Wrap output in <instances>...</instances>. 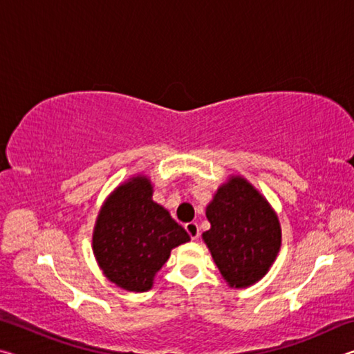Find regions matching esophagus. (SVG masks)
<instances>
[{"instance_id": "1", "label": "esophagus", "mask_w": 354, "mask_h": 354, "mask_svg": "<svg viewBox=\"0 0 354 354\" xmlns=\"http://www.w3.org/2000/svg\"><path fill=\"white\" fill-rule=\"evenodd\" d=\"M185 231H187V234L190 236L192 241H196V239L200 237V227L196 221H190V223H185Z\"/></svg>"}]
</instances>
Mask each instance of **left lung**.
<instances>
[{
    "label": "left lung",
    "instance_id": "obj_1",
    "mask_svg": "<svg viewBox=\"0 0 354 354\" xmlns=\"http://www.w3.org/2000/svg\"><path fill=\"white\" fill-rule=\"evenodd\" d=\"M206 245L226 283L247 287L268 272L281 247L277 215L253 185L232 178L206 207Z\"/></svg>",
    "mask_w": 354,
    "mask_h": 354
}]
</instances>
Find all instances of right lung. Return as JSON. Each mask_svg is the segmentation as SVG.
Wrapping results in <instances>:
<instances>
[{"label":"right lung","instance_id":"1","mask_svg":"<svg viewBox=\"0 0 354 354\" xmlns=\"http://www.w3.org/2000/svg\"><path fill=\"white\" fill-rule=\"evenodd\" d=\"M151 195L147 178L120 185L101 209L93 231V253L101 270L129 292L151 289L171 248L190 239Z\"/></svg>","mask_w":354,"mask_h":354}]
</instances>
